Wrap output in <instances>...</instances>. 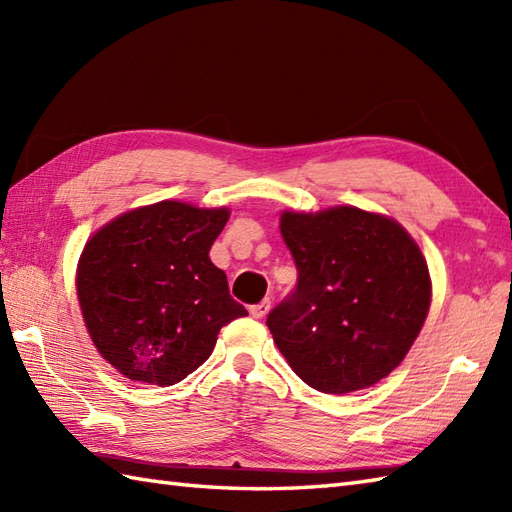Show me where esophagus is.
Masks as SVG:
<instances>
[{"mask_svg":"<svg viewBox=\"0 0 512 512\" xmlns=\"http://www.w3.org/2000/svg\"><path fill=\"white\" fill-rule=\"evenodd\" d=\"M268 310H270V301L268 299H264L262 303H257V306H250V314H253L255 319H264L266 314H268Z\"/></svg>","mask_w":512,"mask_h":512,"instance_id":"obj_1","label":"esophagus"}]
</instances>
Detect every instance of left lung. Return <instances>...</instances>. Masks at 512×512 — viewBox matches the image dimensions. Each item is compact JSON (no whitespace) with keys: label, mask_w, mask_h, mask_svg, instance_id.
<instances>
[{"label":"left lung","mask_w":512,"mask_h":512,"mask_svg":"<svg viewBox=\"0 0 512 512\" xmlns=\"http://www.w3.org/2000/svg\"><path fill=\"white\" fill-rule=\"evenodd\" d=\"M281 237L297 288L266 325L295 374L323 394H350L396 369L431 306L427 259L391 217L356 206L284 211Z\"/></svg>","instance_id":"1"}]
</instances>
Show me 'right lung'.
Wrapping results in <instances>:
<instances>
[{"mask_svg":"<svg viewBox=\"0 0 512 512\" xmlns=\"http://www.w3.org/2000/svg\"><path fill=\"white\" fill-rule=\"evenodd\" d=\"M228 209L165 200L118 215L85 244L76 295L96 350L129 380L169 387L246 317L209 250Z\"/></svg>","mask_w":512,"mask_h":512,"instance_id":"right-lung-1","label":"right lung"}]
</instances>
